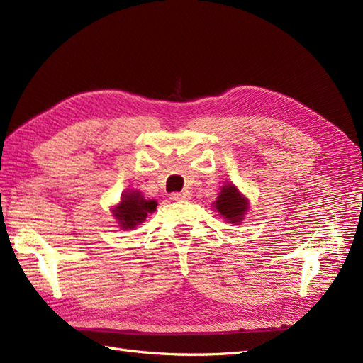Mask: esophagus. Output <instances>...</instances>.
I'll return each instance as SVG.
<instances>
[{"instance_id":"esophagus-1","label":"esophagus","mask_w":363,"mask_h":363,"mask_svg":"<svg viewBox=\"0 0 363 363\" xmlns=\"http://www.w3.org/2000/svg\"><path fill=\"white\" fill-rule=\"evenodd\" d=\"M169 199L172 200V201H177V203H182V201H186V200H189L191 199V194L189 192H172L171 195H169Z\"/></svg>"}]
</instances>
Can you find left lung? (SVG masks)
Instances as JSON below:
<instances>
[{
  "instance_id": "8db88e82",
  "label": "left lung",
  "mask_w": 363,
  "mask_h": 363,
  "mask_svg": "<svg viewBox=\"0 0 363 363\" xmlns=\"http://www.w3.org/2000/svg\"><path fill=\"white\" fill-rule=\"evenodd\" d=\"M215 208L221 213L228 223L236 224L244 219V213L248 211V201L244 199L233 184L224 186L218 200L215 201Z\"/></svg>"
}]
</instances>
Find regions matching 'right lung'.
Listing matches in <instances>:
<instances>
[{"instance_id": "1", "label": "right lung", "mask_w": 363, "mask_h": 363, "mask_svg": "<svg viewBox=\"0 0 363 363\" xmlns=\"http://www.w3.org/2000/svg\"><path fill=\"white\" fill-rule=\"evenodd\" d=\"M157 203L155 200H145L138 191H128L123 195L121 203L115 207V216L121 227L135 228L145 221L148 213L156 211Z\"/></svg>"}]
</instances>
